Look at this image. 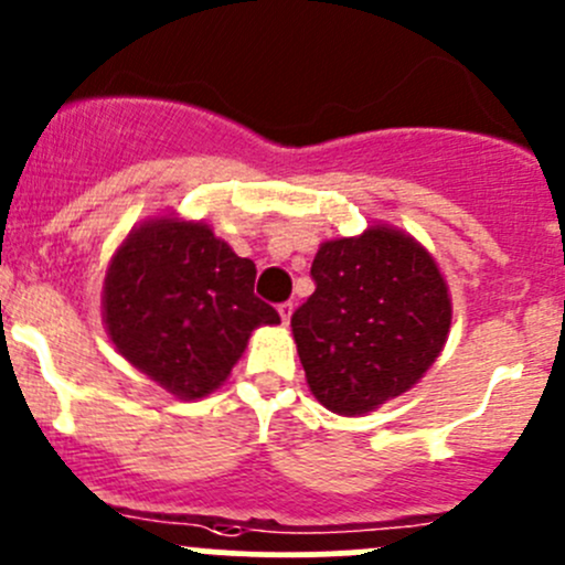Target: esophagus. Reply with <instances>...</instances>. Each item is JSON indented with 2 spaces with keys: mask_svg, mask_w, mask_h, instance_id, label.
<instances>
[{
  "mask_svg": "<svg viewBox=\"0 0 565 565\" xmlns=\"http://www.w3.org/2000/svg\"><path fill=\"white\" fill-rule=\"evenodd\" d=\"M292 311H295L292 303H278V315H281L284 324H289V319H292Z\"/></svg>",
  "mask_w": 565,
  "mask_h": 565,
  "instance_id": "34e87169",
  "label": "esophagus"
}]
</instances>
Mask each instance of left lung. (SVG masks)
Returning <instances> with one entry per match:
<instances>
[{
    "mask_svg": "<svg viewBox=\"0 0 565 565\" xmlns=\"http://www.w3.org/2000/svg\"><path fill=\"white\" fill-rule=\"evenodd\" d=\"M317 289L292 315L309 388L328 409L361 415L413 388L451 328V298L413 237L374 226L317 250Z\"/></svg>",
    "mask_w": 565,
    "mask_h": 565,
    "instance_id": "left-lung-1",
    "label": "left lung"
}]
</instances>
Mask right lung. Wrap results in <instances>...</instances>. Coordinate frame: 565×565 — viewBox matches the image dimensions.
<instances>
[{
  "mask_svg": "<svg viewBox=\"0 0 565 565\" xmlns=\"http://www.w3.org/2000/svg\"><path fill=\"white\" fill-rule=\"evenodd\" d=\"M256 265L204 224L163 218L114 254L104 309L114 347L174 396L218 388L250 330L281 322L254 295Z\"/></svg>",
  "mask_w": 565,
  "mask_h": 565,
  "instance_id": "1",
  "label": "right lung"
}]
</instances>
